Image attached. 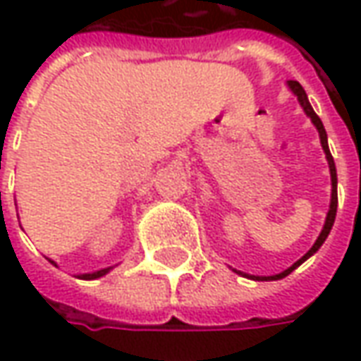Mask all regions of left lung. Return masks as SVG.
Returning <instances> with one entry per match:
<instances>
[{
    "instance_id": "left-lung-1",
    "label": "left lung",
    "mask_w": 361,
    "mask_h": 361,
    "mask_svg": "<svg viewBox=\"0 0 361 361\" xmlns=\"http://www.w3.org/2000/svg\"><path fill=\"white\" fill-rule=\"evenodd\" d=\"M288 87H290V91L294 93V95L298 97V103L300 107L304 109V113L310 117V121L314 123V127L318 129V135H320V142H322V149H324V152H326V161H328V166H330V178H332V198H330V209H328V214H326V222H324V228H322L320 236L316 238V243H314V246H312L308 252L304 254L300 260H296L294 264L290 266V268H286L284 272H280V274H274V276H252V274H244V272H240V270H234L236 274H240V276L244 278H250V280H280V278H286L292 270H296L302 262H306L310 256H314V254L318 252V248H320L322 244H324V240L328 238V234H330V231H332L334 226V220H336V210H338V175H336V163H334L332 159V152H330V147H328V135H326V129H324V125H322L320 117L314 113V109H312L310 101H308V95H306V91L302 89V85L298 83V81H288Z\"/></svg>"
}]
</instances>
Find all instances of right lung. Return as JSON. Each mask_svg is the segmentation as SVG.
<instances>
[{"mask_svg": "<svg viewBox=\"0 0 361 361\" xmlns=\"http://www.w3.org/2000/svg\"><path fill=\"white\" fill-rule=\"evenodd\" d=\"M51 264H55V262L51 260ZM55 266H57V264H55ZM109 270H113V266H109V268H103V270H97V272H89V274H79L77 278H81V280H95V278L105 276Z\"/></svg>", "mask_w": 361, "mask_h": 361, "instance_id": "obj_1", "label": "right lung"}]
</instances>
